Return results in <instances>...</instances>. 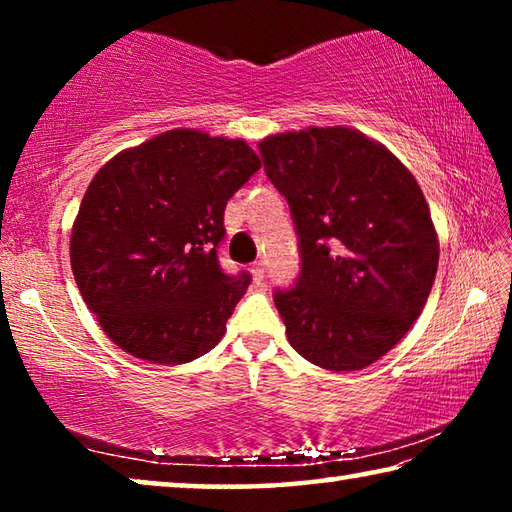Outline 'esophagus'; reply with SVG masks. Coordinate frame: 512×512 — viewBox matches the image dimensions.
<instances>
[{"label":"esophagus","mask_w":512,"mask_h":512,"mask_svg":"<svg viewBox=\"0 0 512 512\" xmlns=\"http://www.w3.org/2000/svg\"><path fill=\"white\" fill-rule=\"evenodd\" d=\"M250 271H253V280L257 282V284H262L264 282V264L262 262H255L253 264V268H250Z\"/></svg>","instance_id":"obj_1"}]
</instances>
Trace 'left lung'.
I'll return each mask as SVG.
<instances>
[{"mask_svg": "<svg viewBox=\"0 0 512 512\" xmlns=\"http://www.w3.org/2000/svg\"><path fill=\"white\" fill-rule=\"evenodd\" d=\"M287 198L300 273L273 300L300 357L361 370L409 332L427 305L438 237L411 171L350 128H307L257 144Z\"/></svg>", "mask_w": 512, "mask_h": 512, "instance_id": "left-lung-1", "label": "left lung"}]
</instances>
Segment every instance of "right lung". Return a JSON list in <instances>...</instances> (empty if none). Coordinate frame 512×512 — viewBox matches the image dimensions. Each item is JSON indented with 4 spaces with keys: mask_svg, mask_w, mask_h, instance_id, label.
<instances>
[{
    "mask_svg": "<svg viewBox=\"0 0 512 512\" xmlns=\"http://www.w3.org/2000/svg\"><path fill=\"white\" fill-rule=\"evenodd\" d=\"M262 167L244 140L162 133L103 164L69 257L85 305L133 357L178 366L210 352L250 273L219 264L223 212Z\"/></svg>",
    "mask_w": 512,
    "mask_h": 512,
    "instance_id": "1",
    "label": "right lung"
}]
</instances>
